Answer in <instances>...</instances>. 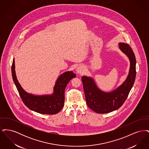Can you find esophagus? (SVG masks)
I'll return each instance as SVG.
<instances>
[{"mask_svg":"<svg viewBox=\"0 0 149 149\" xmlns=\"http://www.w3.org/2000/svg\"><path fill=\"white\" fill-rule=\"evenodd\" d=\"M85 67L83 65H79L77 68V72L78 74H83L85 72Z\"/></svg>","mask_w":149,"mask_h":149,"instance_id":"esophagus-1","label":"esophagus"}]
</instances>
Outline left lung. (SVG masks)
<instances>
[{"instance_id":"8db88e82","label":"left lung","mask_w":149,"mask_h":149,"mask_svg":"<svg viewBox=\"0 0 149 149\" xmlns=\"http://www.w3.org/2000/svg\"><path fill=\"white\" fill-rule=\"evenodd\" d=\"M118 45L130 62L127 77L120 86L112 92H104L97 87L92 78L86 76L81 78L86 104L97 113H107L120 108L127 99L135 82L136 72L135 54L127 43H119Z\"/></svg>"}]
</instances>
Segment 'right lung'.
Instances as JSON below:
<instances>
[{"label": "right lung", "mask_w": 149, "mask_h": 149, "mask_svg": "<svg viewBox=\"0 0 149 149\" xmlns=\"http://www.w3.org/2000/svg\"><path fill=\"white\" fill-rule=\"evenodd\" d=\"M12 74L14 84L24 104L29 109L44 114H55L62 109L65 102V88L72 78L76 77L72 71H66L57 79L52 94L35 95L26 92L19 83L15 75L14 58L12 65Z\"/></svg>", "instance_id": "1"}]
</instances>
